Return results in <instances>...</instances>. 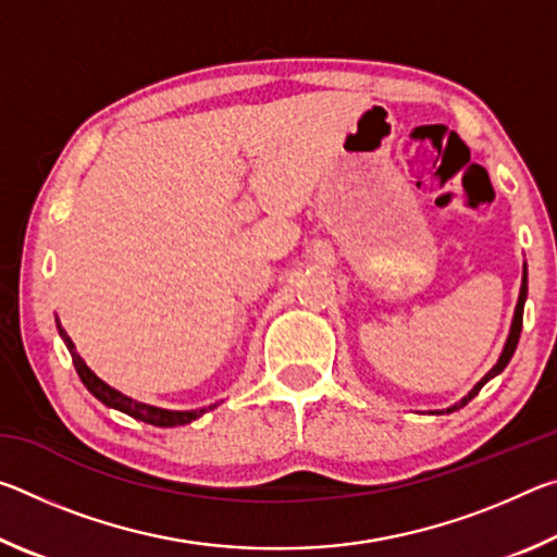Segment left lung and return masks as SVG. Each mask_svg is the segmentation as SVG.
Here are the masks:
<instances>
[{
  "label": "left lung",
  "mask_w": 557,
  "mask_h": 557,
  "mask_svg": "<svg viewBox=\"0 0 557 557\" xmlns=\"http://www.w3.org/2000/svg\"><path fill=\"white\" fill-rule=\"evenodd\" d=\"M525 297H528V270H525V265H523V280H521V295H518V305H516V312H513V322H511V332H508V338H506V346H504V351H502V356H498V361H496V366L492 371H488L482 381H479L474 388H471L465 398H461L459 403H455L451 405V408H447V412H455V410H459V408H465V405L474 398V395L484 388V385L492 381V379H496L498 373H502L506 366H508V361H511V356H513V351H516V346H518V338H521V326H523V305H525ZM440 412V410H437ZM445 412V410H442Z\"/></svg>",
  "instance_id": "1"
}]
</instances>
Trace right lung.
<instances>
[{"label": "right lung", "instance_id": "right-lung-1", "mask_svg": "<svg viewBox=\"0 0 557 557\" xmlns=\"http://www.w3.org/2000/svg\"><path fill=\"white\" fill-rule=\"evenodd\" d=\"M55 329H59V336L63 338L65 348L71 351L73 366H75V371H78L83 385H86V388L96 395L102 405H108V408H112V410L125 412V414H129V418L143 420V422H147V425H154V428H176V425H188V422L201 418L206 410L215 408V405H209V408H199V410H169V408H157V405L139 403L135 398H129V395L115 391L112 385L98 379V375L88 369L86 361L81 358V354L75 351V344L71 342V336L65 334V329L61 326L59 319H55Z\"/></svg>", "mask_w": 557, "mask_h": 557}]
</instances>
